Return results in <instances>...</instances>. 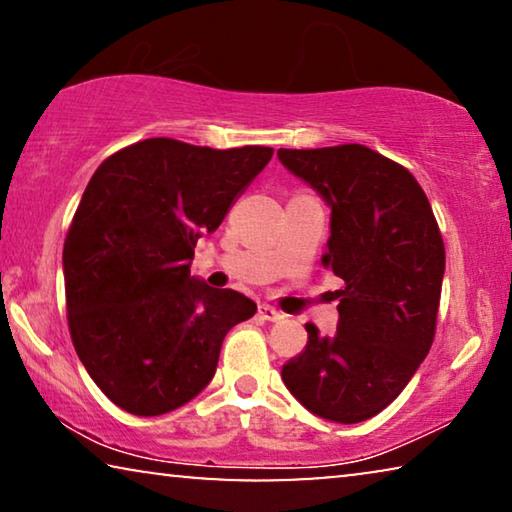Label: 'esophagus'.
Wrapping results in <instances>:
<instances>
[{
	"label": "esophagus",
	"instance_id": "esophagus-1",
	"mask_svg": "<svg viewBox=\"0 0 512 512\" xmlns=\"http://www.w3.org/2000/svg\"><path fill=\"white\" fill-rule=\"evenodd\" d=\"M257 312H259V317L266 319V322H280V319L285 317L280 310H276L269 303H259V310Z\"/></svg>",
	"mask_w": 512,
	"mask_h": 512
}]
</instances>
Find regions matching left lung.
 <instances>
[{"instance_id": "left-lung-1", "label": "left lung", "mask_w": 512, "mask_h": 512, "mask_svg": "<svg viewBox=\"0 0 512 512\" xmlns=\"http://www.w3.org/2000/svg\"><path fill=\"white\" fill-rule=\"evenodd\" d=\"M278 160L329 204L322 262L345 280L338 331L305 324L308 345L282 365V381L319 418L368 421L432 347L446 271L439 225L411 172L363 144L278 149Z\"/></svg>"}]
</instances>
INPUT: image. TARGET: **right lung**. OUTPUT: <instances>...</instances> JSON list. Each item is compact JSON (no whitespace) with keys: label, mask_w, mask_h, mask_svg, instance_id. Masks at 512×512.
<instances>
[{"label":"right lung","mask_w":512,"mask_h":512,"mask_svg":"<svg viewBox=\"0 0 512 512\" xmlns=\"http://www.w3.org/2000/svg\"><path fill=\"white\" fill-rule=\"evenodd\" d=\"M273 156L151 137L94 172L64 243L73 347L128 414L160 416L216 375L227 331L257 305L190 276L195 243L216 232Z\"/></svg>","instance_id":"1"}]
</instances>
